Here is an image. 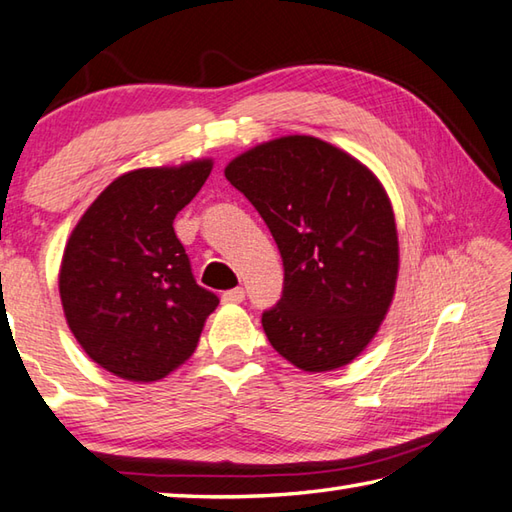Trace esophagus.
<instances>
[{
  "label": "esophagus",
  "instance_id": "esophagus-1",
  "mask_svg": "<svg viewBox=\"0 0 512 512\" xmlns=\"http://www.w3.org/2000/svg\"><path fill=\"white\" fill-rule=\"evenodd\" d=\"M245 301V289L243 287H234L223 292V303L234 305V303H243Z\"/></svg>",
  "mask_w": 512,
  "mask_h": 512
}]
</instances>
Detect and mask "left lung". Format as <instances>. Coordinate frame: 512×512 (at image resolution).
I'll use <instances>...</instances> for the list:
<instances>
[{
  "mask_svg": "<svg viewBox=\"0 0 512 512\" xmlns=\"http://www.w3.org/2000/svg\"><path fill=\"white\" fill-rule=\"evenodd\" d=\"M225 178L252 202L283 258V296L263 312L274 350L305 372L343 368L379 332L399 274L390 198L350 153L285 136L240 153Z\"/></svg>",
  "mask_w": 512,
  "mask_h": 512,
  "instance_id": "left-lung-1",
  "label": "left lung"
}]
</instances>
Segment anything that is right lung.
<instances>
[{
    "label": "right lung",
    "mask_w": 512,
    "mask_h": 512,
    "mask_svg": "<svg viewBox=\"0 0 512 512\" xmlns=\"http://www.w3.org/2000/svg\"><path fill=\"white\" fill-rule=\"evenodd\" d=\"M211 160L115 178L66 243L60 298L91 359L120 379H165L194 354L218 296L200 287L173 218L209 178Z\"/></svg>",
    "instance_id": "right-lung-1"
}]
</instances>
